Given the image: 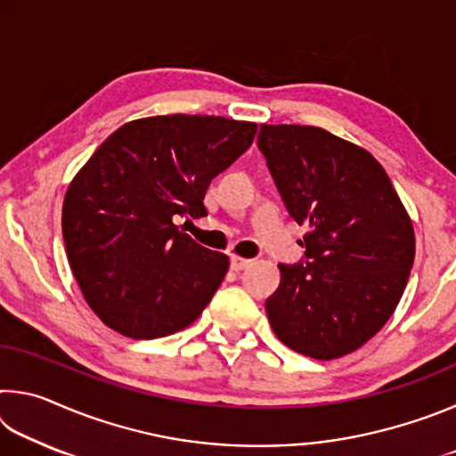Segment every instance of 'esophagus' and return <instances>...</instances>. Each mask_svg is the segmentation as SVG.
<instances>
[{
	"instance_id": "obj_1",
	"label": "esophagus",
	"mask_w": 456,
	"mask_h": 456,
	"mask_svg": "<svg viewBox=\"0 0 456 456\" xmlns=\"http://www.w3.org/2000/svg\"><path fill=\"white\" fill-rule=\"evenodd\" d=\"M249 265H253V259L231 256V269H233V272H241V269H247Z\"/></svg>"
}]
</instances>
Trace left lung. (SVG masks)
<instances>
[{"label":"left lung","mask_w":456,"mask_h":456,"mask_svg":"<svg viewBox=\"0 0 456 456\" xmlns=\"http://www.w3.org/2000/svg\"><path fill=\"white\" fill-rule=\"evenodd\" d=\"M257 146L293 221L310 227L305 261L280 265L269 323L304 356L342 358L395 314L414 264L412 221L358 144L318 126L261 125Z\"/></svg>","instance_id":"8db88e82"}]
</instances>
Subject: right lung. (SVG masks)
I'll return each instance as SVG.
<instances>
[{
  "label": "right lung",
  "mask_w": 456,
  "mask_h": 456,
  "mask_svg": "<svg viewBox=\"0 0 456 456\" xmlns=\"http://www.w3.org/2000/svg\"><path fill=\"white\" fill-rule=\"evenodd\" d=\"M256 122L168 114L126 122L98 146L64 197L61 233L86 304L133 339L195 322L229 257L183 233L207 215L211 179L249 149Z\"/></svg>",
  "instance_id": "add662e5"
}]
</instances>
